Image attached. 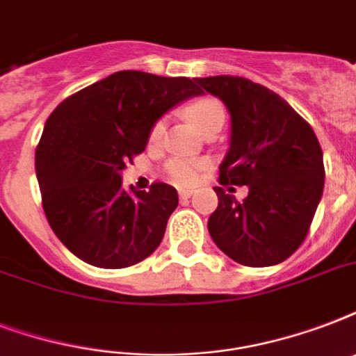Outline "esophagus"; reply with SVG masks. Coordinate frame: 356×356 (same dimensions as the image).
I'll use <instances>...</instances> for the list:
<instances>
[{
  "instance_id": "1",
  "label": "esophagus",
  "mask_w": 356,
  "mask_h": 356,
  "mask_svg": "<svg viewBox=\"0 0 356 356\" xmlns=\"http://www.w3.org/2000/svg\"><path fill=\"white\" fill-rule=\"evenodd\" d=\"M192 194H194V190H179V197L181 200H188Z\"/></svg>"
}]
</instances>
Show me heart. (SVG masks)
I'll list each match as a JSON object with an SVG mask.
<instances>
[{"label":"heart","instance_id":"b5f03b06","mask_svg":"<svg viewBox=\"0 0 356 356\" xmlns=\"http://www.w3.org/2000/svg\"><path fill=\"white\" fill-rule=\"evenodd\" d=\"M186 116L195 127L203 131L212 123L222 122L223 123V107L222 103L216 102V99H211V97H205V99H197V102L190 103L186 107ZM162 133H164V122L159 120V122L153 125L151 129V140L156 142L161 138ZM203 164L197 161H186V159H173L166 164V175L172 183L179 184V186H186V184H192L195 179L200 177V172Z\"/></svg>","mask_w":356,"mask_h":356}]
</instances>
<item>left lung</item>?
<instances>
[{"label":"left lung","instance_id":"obj_1","mask_svg":"<svg viewBox=\"0 0 356 356\" xmlns=\"http://www.w3.org/2000/svg\"><path fill=\"white\" fill-rule=\"evenodd\" d=\"M231 114V140L220 183L245 184L238 201L216 186L209 233L234 262L281 264L301 245L323 194V153L314 131L270 88L233 75L195 79Z\"/></svg>","mask_w":356,"mask_h":356}]
</instances>
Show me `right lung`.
Listing matches in <instances>:
<instances>
[{
  "mask_svg": "<svg viewBox=\"0 0 356 356\" xmlns=\"http://www.w3.org/2000/svg\"><path fill=\"white\" fill-rule=\"evenodd\" d=\"M201 96L188 77L123 70L64 99L44 125L35 155L42 207L53 233L86 264L118 270L162 242L177 190L123 188L122 170L145 149L159 120Z\"/></svg>",
  "mask_w": 356,
  "mask_h": 356,
  "instance_id": "obj_1",
  "label": "right lung"
}]
</instances>
